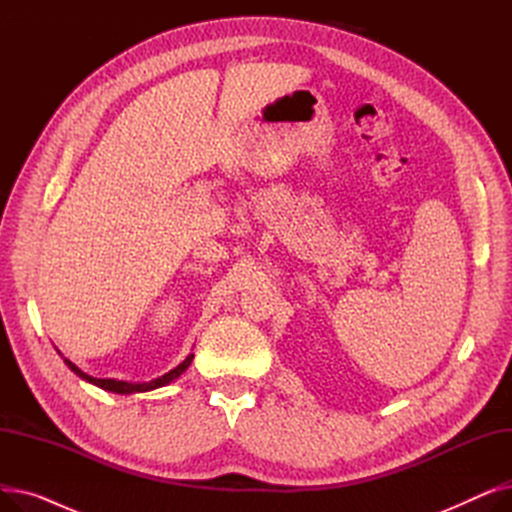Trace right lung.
I'll return each instance as SVG.
<instances>
[{"instance_id": "1", "label": "right lung", "mask_w": 512, "mask_h": 512, "mask_svg": "<svg viewBox=\"0 0 512 512\" xmlns=\"http://www.w3.org/2000/svg\"><path fill=\"white\" fill-rule=\"evenodd\" d=\"M193 357H195V355H188L178 367H174L172 371L164 373V375H161V378L151 380V382H145V384H128V382H120V380H101V378H93V375H87L85 371H80V369H78L74 363H70L68 359H64V361H66V365L78 375V378H83V380H87V382H91V384H95V386H99V388H103V390L118 392V394H132V392H149V390H155V388H161V386L170 384L172 380L178 378V375H180L182 371L188 369V365H191Z\"/></svg>"}]
</instances>
